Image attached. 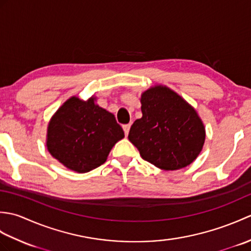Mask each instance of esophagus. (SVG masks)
Listing matches in <instances>:
<instances>
[{"label":"esophagus","mask_w":251,"mask_h":251,"mask_svg":"<svg viewBox=\"0 0 251 251\" xmlns=\"http://www.w3.org/2000/svg\"><path fill=\"white\" fill-rule=\"evenodd\" d=\"M123 129H124V132H125V135H126V136L128 135L129 129H130V124H125V125H123Z\"/></svg>","instance_id":"esophagus-1"}]
</instances>
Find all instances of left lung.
<instances>
[{"instance_id":"8db88e82","label":"left lung","mask_w":251,"mask_h":251,"mask_svg":"<svg viewBox=\"0 0 251 251\" xmlns=\"http://www.w3.org/2000/svg\"><path fill=\"white\" fill-rule=\"evenodd\" d=\"M142 117L128 139L145 161L163 170L193 163L205 142V126L195 109L174 90L155 85L141 95Z\"/></svg>"}]
</instances>
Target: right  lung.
<instances>
[{
	"label": "right lung",
	"mask_w": 251,
	"mask_h": 251,
	"mask_svg": "<svg viewBox=\"0 0 251 251\" xmlns=\"http://www.w3.org/2000/svg\"><path fill=\"white\" fill-rule=\"evenodd\" d=\"M73 96L52 115L47 127V150L63 166L87 173L102 165L111 149L124 138L114 115L98 104Z\"/></svg>",
	"instance_id": "1"
}]
</instances>
